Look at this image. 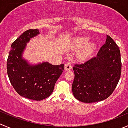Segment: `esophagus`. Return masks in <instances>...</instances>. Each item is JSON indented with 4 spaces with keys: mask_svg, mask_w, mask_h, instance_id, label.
Masks as SVG:
<instances>
[{
    "mask_svg": "<svg viewBox=\"0 0 128 128\" xmlns=\"http://www.w3.org/2000/svg\"><path fill=\"white\" fill-rule=\"evenodd\" d=\"M72 69V66L70 62H67L65 64V69L66 70H70Z\"/></svg>",
    "mask_w": 128,
    "mask_h": 128,
    "instance_id": "obj_1",
    "label": "esophagus"
}]
</instances>
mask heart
Wrapping results in <instances>:
<instances>
[{
	"mask_svg": "<svg viewBox=\"0 0 128 128\" xmlns=\"http://www.w3.org/2000/svg\"><path fill=\"white\" fill-rule=\"evenodd\" d=\"M89 38L80 37L74 39L72 47L74 49H80L77 52L76 57L79 60H82L90 56L96 49V45L94 42H89Z\"/></svg>",
	"mask_w": 128,
	"mask_h": 128,
	"instance_id": "heart-1",
	"label": "heart"
}]
</instances>
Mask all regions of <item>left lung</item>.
I'll return each instance as SVG.
<instances>
[{
	"instance_id": "8db88e82",
	"label": "left lung",
	"mask_w": 128,
	"mask_h": 128,
	"mask_svg": "<svg viewBox=\"0 0 128 128\" xmlns=\"http://www.w3.org/2000/svg\"><path fill=\"white\" fill-rule=\"evenodd\" d=\"M72 69V90L77 100L86 103L106 100L114 91L121 76L120 49L107 36L96 56L84 64H76Z\"/></svg>"
}]
</instances>
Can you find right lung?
<instances>
[{"label":"right lung","instance_id":"obj_1","mask_svg":"<svg viewBox=\"0 0 128 128\" xmlns=\"http://www.w3.org/2000/svg\"><path fill=\"white\" fill-rule=\"evenodd\" d=\"M39 34L38 29L25 31L11 45L7 61V74L16 92L22 97L36 101L44 100L52 94L64 69L63 64L54 66L42 62L32 64L23 58L27 43Z\"/></svg>","mask_w":128,"mask_h":128}]
</instances>
